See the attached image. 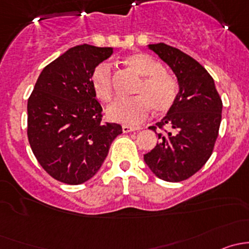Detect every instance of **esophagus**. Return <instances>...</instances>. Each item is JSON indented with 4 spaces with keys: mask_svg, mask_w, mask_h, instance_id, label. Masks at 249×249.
<instances>
[{
    "mask_svg": "<svg viewBox=\"0 0 249 249\" xmlns=\"http://www.w3.org/2000/svg\"><path fill=\"white\" fill-rule=\"evenodd\" d=\"M141 127H135V126H129V125H123V132H131V131H136V130H140Z\"/></svg>",
    "mask_w": 249,
    "mask_h": 249,
    "instance_id": "1",
    "label": "esophagus"
}]
</instances>
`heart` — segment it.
<instances>
[{
    "label": "heart",
    "instance_id": "heart-1",
    "mask_svg": "<svg viewBox=\"0 0 249 249\" xmlns=\"http://www.w3.org/2000/svg\"><path fill=\"white\" fill-rule=\"evenodd\" d=\"M125 64L142 76L131 99L118 100L107 109V117L112 122L136 125L147 118L152 108L157 113L167 112L175 105L178 95V83L164 66L145 53H134L124 59ZM90 84L95 96L108 105L114 99L112 67L108 62H101L92 70Z\"/></svg>",
    "mask_w": 249,
    "mask_h": 249
}]
</instances>
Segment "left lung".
Returning <instances> with one entry per match:
<instances>
[{"instance_id": "8db88e82", "label": "left lung", "mask_w": 249, "mask_h": 249, "mask_svg": "<svg viewBox=\"0 0 249 249\" xmlns=\"http://www.w3.org/2000/svg\"><path fill=\"white\" fill-rule=\"evenodd\" d=\"M176 74L177 100L155 126L160 142L144 154V161L160 179L180 182L195 175L210 159L219 132L222 99L202 65L177 48L149 44ZM159 128L162 132H156Z\"/></svg>"}]
</instances>
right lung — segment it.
<instances>
[{
  "instance_id": "add662e5",
  "label": "right lung",
  "mask_w": 249,
  "mask_h": 249,
  "mask_svg": "<svg viewBox=\"0 0 249 249\" xmlns=\"http://www.w3.org/2000/svg\"><path fill=\"white\" fill-rule=\"evenodd\" d=\"M113 48L82 44L43 69L27 101V137L48 175L66 184H82L95 176L113 140L123 132L102 123L90 76L112 55Z\"/></svg>"
}]
</instances>
